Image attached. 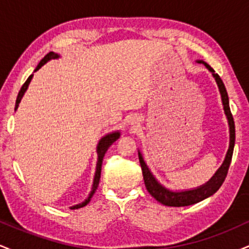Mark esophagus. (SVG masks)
Returning <instances> with one entry per match:
<instances>
[{
  "label": "esophagus",
  "instance_id": "esophagus-1",
  "mask_svg": "<svg viewBox=\"0 0 249 249\" xmlns=\"http://www.w3.org/2000/svg\"><path fill=\"white\" fill-rule=\"evenodd\" d=\"M137 119L136 118H132V121H131V125H134V124H137Z\"/></svg>",
  "mask_w": 249,
  "mask_h": 249
}]
</instances>
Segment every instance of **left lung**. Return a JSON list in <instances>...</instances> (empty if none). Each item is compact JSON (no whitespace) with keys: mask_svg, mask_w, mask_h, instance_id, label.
<instances>
[{"mask_svg":"<svg viewBox=\"0 0 249 249\" xmlns=\"http://www.w3.org/2000/svg\"><path fill=\"white\" fill-rule=\"evenodd\" d=\"M198 63H201L205 67L207 68L208 71L212 73L213 78L215 79L216 85H218L220 95H221V102L222 107H224V111L226 118L228 122V127H230V146H228L227 153L224 159V162L221 164V166L218 168L214 176L211 178L206 184L201 185V186L191 188V190H184V191H172L170 188L165 187L164 185L157 180L156 177L153 176V173L151 172V170L148 168L146 162L144 160V157L141 150H138V157H139V162H141L142 171V177H144V182L145 186L148 193L153 196L157 201H159L160 204L165 205V206H172V207H181V206H190V205L196 204V202L201 201V200L208 198V196H213L216 191L219 190L220 186L222 185V182L225 181L226 176H227L228 167L231 165V160H232L233 156V150H234V144H235V125H234L233 116L231 113L230 108V101H228V95L226 88L222 83L221 78H220L218 73H215L212 68L204 61H196Z\"/></svg>","mask_w":249,"mask_h":249,"instance_id":"1","label":"left lung"}]
</instances>
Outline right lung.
<instances>
[{
  "label": "right lung",
  "instance_id": "add662e5",
  "mask_svg": "<svg viewBox=\"0 0 249 249\" xmlns=\"http://www.w3.org/2000/svg\"><path fill=\"white\" fill-rule=\"evenodd\" d=\"M61 57V55L59 53H53V51H50L49 53H47V55L44 56V58H42V61L38 63V65L36 67V69L34 72H36L37 70H39L41 68L43 67V65L45 64V63H48L49 61H51V59H57ZM33 75H30L29 77H28V79L25 81V83L23 85H22L21 90H19L18 95H17V99H16V105H15V111L18 108V105L19 103H21V99L23 98L25 91L28 90V87H29L31 79H33ZM121 137V132L119 131H113V132H110L107 134H105L104 137H102L101 141L98 142V145H97V165H96V172H95V177H93V182H92V187H91V191L90 193H89L88 198L84 200V201L81 202V204H77V205H73V206L70 207V210H77V208H81V207H84L87 206V205L90 202L91 198L93 196V194H95L97 187H98L99 185V179H101V172H102V164H103V158H104L105 153H107V148L111 146V145L115 142L117 139Z\"/></svg>",
  "mask_w": 249,
  "mask_h": 249
}]
</instances>
